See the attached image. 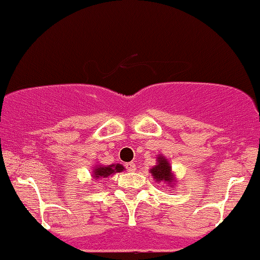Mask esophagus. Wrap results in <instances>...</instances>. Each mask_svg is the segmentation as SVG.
Instances as JSON below:
<instances>
[{
	"label": "esophagus",
	"instance_id": "1",
	"mask_svg": "<svg viewBox=\"0 0 260 260\" xmlns=\"http://www.w3.org/2000/svg\"><path fill=\"white\" fill-rule=\"evenodd\" d=\"M125 168H126L129 172H135L136 170V164L133 163V161H130V163H126L125 164Z\"/></svg>",
	"mask_w": 260,
	"mask_h": 260
}]
</instances>
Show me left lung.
Segmentation results:
<instances>
[{"instance_id": "obj_1", "label": "left lung", "mask_w": 260, "mask_h": 260, "mask_svg": "<svg viewBox=\"0 0 260 260\" xmlns=\"http://www.w3.org/2000/svg\"><path fill=\"white\" fill-rule=\"evenodd\" d=\"M157 166L152 168L149 172H151L152 176L155 179V181H164L170 186H173V182L175 181V176L172 172V167H170V163L166 159V157L163 155H158L157 157Z\"/></svg>"}]
</instances>
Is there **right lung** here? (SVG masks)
<instances>
[{
    "label": "right lung",
    "instance_id": "add662e5",
    "mask_svg": "<svg viewBox=\"0 0 260 260\" xmlns=\"http://www.w3.org/2000/svg\"><path fill=\"white\" fill-rule=\"evenodd\" d=\"M125 168L121 164H112V166H96L93 169V178L94 179H106L111 176L112 174L123 172Z\"/></svg>",
    "mask_w": 260,
    "mask_h": 260
}]
</instances>
